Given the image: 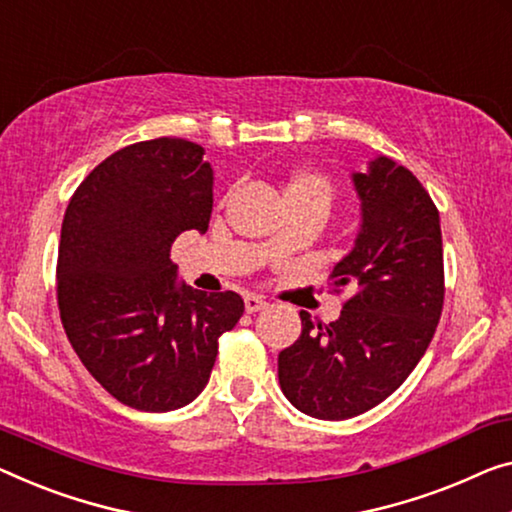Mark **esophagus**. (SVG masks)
Wrapping results in <instances>:
<instances>
[{"label": "esophagus", "instance_id": "esophagus-1", "mask_svg": "<svg viewBox=\"0 0 512 512\" xmlns=\"http://www.w3.org/2000/svg\"><path fill=\"white\" fill-rule=\"evenodd\" d=\"M243 301H246V312H250V315H253V312L264 310L266 305H269V303L262 299V296H257V294H248Z\"/></svg>", "mask_w": 512, "mask_h": 512}]
</instances>
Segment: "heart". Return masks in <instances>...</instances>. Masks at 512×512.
<instances>
[{
    "instance_id": "obj_1",
    "label": "heart",
    "mask_w": 512,
    "mask_h": 512,
    "mask_svg": "<svg viewBox=\"0 0 512 512\" xmlns=\"http://www.w3.org/2000/svg\"><path fill=\"white\" fill-rule=\"evenodd\" d=\"M285 195H305V197H319V200L331 202L333 188L326 177L317 172H301L289 181Z\"/></svg>"
}]
</instances>
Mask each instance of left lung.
Segmentation results:
<instances>
[{
	"label": "left lung",
	"instance_id": "obj_1",
	"mask_svg": "<svg viewBox=\"0 0 512 512\" xmlns=\"http://www.w3.org/2000/svg\"><path fill=\"white\" fill-rule=\"evenodd\" d=\"M361 200L354 248L333 266L349 301L331 324L301 310V335L278 354L285 398L312 418L345 421L384 402L421 361L444 308L439 211L388 156L352 172Z\"/></svg>",
	"mask_w": 512,
	"mask_h": 512
}]
</instances>
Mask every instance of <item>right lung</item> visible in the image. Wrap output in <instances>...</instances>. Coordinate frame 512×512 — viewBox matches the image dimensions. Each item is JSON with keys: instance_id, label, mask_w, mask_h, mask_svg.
<instances>
[{"instance_id": "right-lung-1", "label": "right lung", "mask_w": 512, "mask_h": 512, "mask_svg": "<svg viewBox=\"0 0 512 512\" xmlns=\"http://www.w3.org/2000/svg\"><path fill=\"white\" fill-rule=\"evenodd\" d=\"M213 170L179 137L119 149L89 172L61 223L57 301L75 354L112 398L172 411L207 386L218 338L243 315L234 292L179 278L170 248L209 230Z\"/></svg>"}]
</instances>
